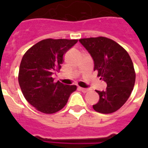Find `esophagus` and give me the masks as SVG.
Listing matches in <instances>:
<instances>
[{
	"label": "esophagus",
	"mask_w": 148,
	"mask_h": 148,
	"mask_svg": "<svg viewBox=\"0 0 148 148\" xmlns=\"http://www.w3.org/2000/svg\"><path fill=\"white\" fill-rule=\"evenodd\" d=\"M79 89H80V90H81V91H82V92H84V93H87L88 91V88H81V87H79Z\"/></svg>",
	"instance_id": "esophagus-1"
}]
</instances>
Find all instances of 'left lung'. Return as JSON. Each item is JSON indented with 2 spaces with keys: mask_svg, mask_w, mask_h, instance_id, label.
Instances as JSON below:
<instances>
[{
  "mask_svg": "<svg viewBox=\"0 0 148 148\" xmlns=\"http://www.w3.org/2000/svg\"><path fill=\"white\" fill-rule=\"evenodd\" d=\"M79 41L92 57L97 77L108 85L105 90H96L100 99L93 105L94 110L101 114L117 111L127 101L135 83L131 57L119 44L105 37L82 38Z\"/></svg>",
  "mask_w": 148,
  "mask_h": 148,
  "instance_id": "8db88e82",
  "label": "left lung"
}]
</instances>
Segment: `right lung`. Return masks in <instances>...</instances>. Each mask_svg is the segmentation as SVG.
Wrapping results in <instances>:
<instances>
[{
  "label": "right lung",
  "mask_w": 148,
  "mask_h": 148,
  "mask_svg": "<svg viewBox=\"0 0 148 148\" xmlns=\"http://www.w3.org/2000/svg\"><path fill=\"white\" fill-rule=\"evenodd\" d=\"M77 40L47 38L29 48L20 64L18 82L24 97L40 112L53 114L61 110L76 85L54 82L53 72L60 71L64 54Z\"/></svg>",
  "instance_id": "add662e5"
}]
</instances>
